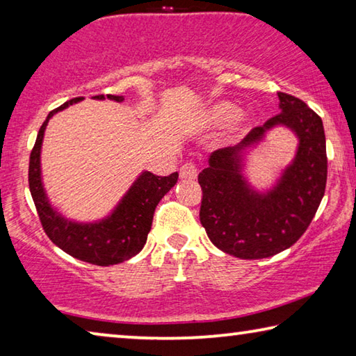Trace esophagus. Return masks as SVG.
<instances>
[{
  "label": "esophagus",
  "instance_id": "esophagus-1",
  "mask_svg": "<svg viewBox=\"0 0 356 356\" xmlns=\"http://www.w3.org/2000/svg\"><path fill=\"white\" fill-rule=\"evenodd\" d=\"M179 174H180V177H182V179H188V180L196 179L197 168L193 163H185V165H182V168H180Z\"/></svg>",
  "mask_w": 356,
  "mask_h": 356
}]
</instances>
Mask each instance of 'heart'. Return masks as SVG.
I'll use <instances>...</instances> for the list:
<instances>
[{"label":"heart","mask_w":356,"mask_h":356,"mask_svg":"<svg viewBox=\"0 0 356 356\" xmlns=\"http://www.w3.org/2000/svg\"><path fill=\"white\" fill-rule=\"evenodd\" d=\"M237 118V110L236 106L227 104V102H221V104H216L209 111V120L210 124L213 125H227L231 124L232 120Z\"/></svg>","instance_id":"1"}]
</instances>
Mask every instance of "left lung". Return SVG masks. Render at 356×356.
Listing matches in <instances>:
<instances>
[{
  "instance_id": "8db88e82",
  "label": "left lung",
  "mask_w": 356,
  "mask_h": 356,
  "mask_svg": "<svg viewBox=\"0 0 356 356\" xmlns=\"http://www.w3.org/2000/svg\"><path fill=\"white\" fill-rule=\"evenodd\" d=\"M280 110L254 127L236 147L218 149L197 176L202 188L201 225L216 248L240 259H264L284 251L311 225L327 185V144L323 124L303 100L278 92ZM276 124L299 138L293 163L267 193L252 191L241 170V152Z\"/></svg>"
}]
</instances>
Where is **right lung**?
Masks as SVG:
<instances>
[{"instance_id":"add662e5","label":"right lung","mask_w":356,"mask_h":356,"mask_svg":"<svg viewBox=\"0 0 356 356\" xmlns=\"http://www.w3.org/2000/svg\"><path fill=\"white\" fill-rule=\"evenodd\" d=\"M92 99L104 100L105 95H94ZM106 99L114 102L124 100L120 95L111 94H108ZM80 100H83V97L65 102L64 105L50 111L45 122L42 124L31 155H29V191H31L34 206L38 209L42 227L53 243L72 257L106 267V265L129 261L143 250L150 226H152L155 207L159 206L161 197L176 185L179 174L172 172L170 176L161 177L144 171L130 186L127 195L122 197L113 213L105 220L97 222H75L65 220L50 206L44 185H42L40 147L45 127L53 114Z\"/></svg>"}]
</instances>
